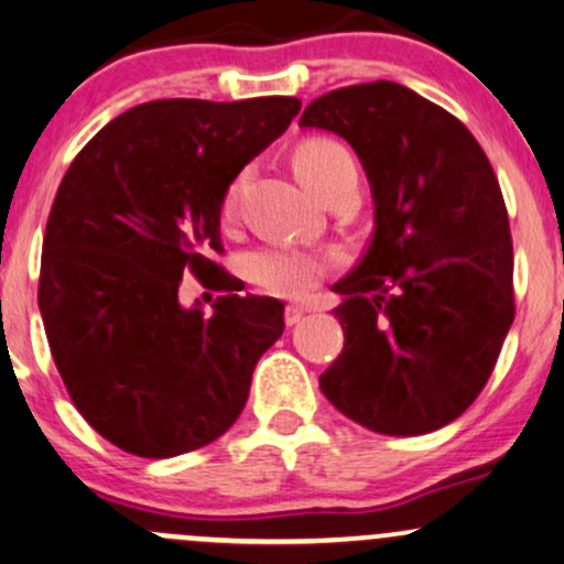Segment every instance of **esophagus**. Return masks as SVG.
<instances>
[{"label": "esophagus", "mask_w": 564, "mask_h": 564, "mask_svg": "<svg viewBox=\"0 0 564 564\" xmlns=\"http://www.w3.org/2000/svg\"><path fill=\"white\" fill-rule=\"evenodd\" d=\"M308 314V308H303V306H295V303H290V306H284V322L290 324V327H293V324H297L303 319V316Z\"/></svg>", "instance_id": "34e87169"}]
</instances>
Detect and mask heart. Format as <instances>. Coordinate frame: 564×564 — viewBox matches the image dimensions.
Returning a JSON list of instances; mask_svg holds the SVG:
<instances>
[{
    "label": "heart",
    "instance_id": "1",
    "mask_svg": "<svg viewBox=\"0 0 564 564\" xmlns=\"http://www.w3.org/2000/svg\"><path fill=\"white\" fill-rule=\"evenodd\" d=\"M295 171L303 178L308 189L324 197L340 176L354 174L356 163L354 155L335 139H306L295 150ZM245 189V174L231 178V184L224 192L221 216L224 221H235L240 214V200ZM335 263L333 256L311 253V250L288 248V245H274L263 248L250 258V276L261 284L263 290L284 297H301L316 288L324 271Z\"/></svg>",
    "mask_w": 564,
    "mask_h": 564
}]
</instances>
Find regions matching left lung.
I'll list each match as a JSON object with an SVG mask.
<instances>
[{"mask_svg":"<svg viewBox=\"0 0 564 564\" xmlns=\"http://www.w3.org/2000/svg\"><path fill=\"white\" fill-rule=\"evenodd\" d=\"M301 126L346 139L375 195L367 253L335 284L346 343L322 393L375 433H433L478 399L514 322L499 178L459 118L393 82L327 91Z\"/></svg>","mask_w":564,"mask_h":564,"instance_id":"1","label":"left lung"}]
</instances>
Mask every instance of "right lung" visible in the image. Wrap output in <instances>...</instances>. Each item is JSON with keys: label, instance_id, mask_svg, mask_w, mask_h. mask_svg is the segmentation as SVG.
<instances>
[{"label": "right lung", "instance_id": "obj_1", "mask_svg": "<svg viewBox=\"0 0 564 564\" xmlns=\"http://www.w3.org/2000/svg\"><path fill=\"white\" fill-rule=\"evenodd\" d=\"M301 110L295 97L152 99L73 158L46 218L39 311L73 406L144 459L187 454L235 425L284 306L267 295L184 308L178 282L235 290L224 192Z\"/></svg>", "mask_w": 564, "mask_h": 564}]
</instances>
